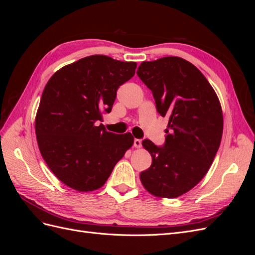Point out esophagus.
Here are the masks:
<instances>
[{"label":"esophagus","instance_id":"1","mask_svg":"<svg viewBox=\"0 0 255 255\" xmlns=\"http://www.w3.org/2000/svg\"><path fill=\"white\" fill-rule=\"evenodd\" d=\"M134 145L136 148H140L141 146V139H138V138H135L134 139Z\"/></svg>","mask_w":255,"mask_h":255}]
</instances>
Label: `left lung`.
Returning <instances> with one entry per match:
<instances>
[{
  "label": "left lung",
  "instance_id": "8db88e82",
  "mask_svg": "<svg viewBox=\"0 0 255 255\" xmlns=\"http://www.w3.org/2000/svg\"><path fill=\"white\" fill-rule=\"evenodd\" d=\"M137 75L152 91L158 114L169 118L163 145L142 140L152 164L140 181L154 196L176 198L203 179L219 149V100L199 69L181 57L143 61Z\"/></svg>",
  "mask_w": 255,
  "mask_h": 255
}]
</instances>
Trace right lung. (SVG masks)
I'll return each mask as SVG.
<instances>
[{"mask_svg":"<svg viewBox=\"0 0 255 255\" xmlns=\"http://www.w3.org/2000/svg\"><path fill=\"white\" fill-rule=\"evenodd\" d=\"M136 63L91 55L63 67L44 87L35 129L41 155L56 177L79 191L102 187L132 146L130 133L107 132L102 113H111Z\"/></svg>","mask_w":255,"mask_h":255,"instance_id":"right-lung-1","label":"right lung"}]
</instances>
